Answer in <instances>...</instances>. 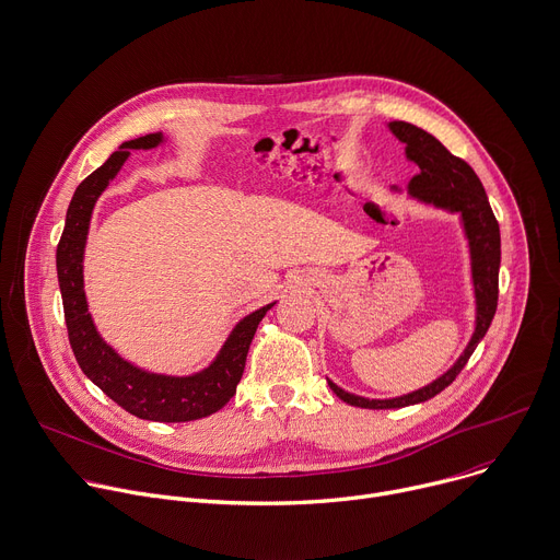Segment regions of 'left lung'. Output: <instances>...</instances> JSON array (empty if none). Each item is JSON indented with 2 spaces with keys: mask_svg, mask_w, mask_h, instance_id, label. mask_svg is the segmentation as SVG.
<instances>
[{
  "mask_svg": "<svg viewBox=\"0 0 560 560\" xmlns=\"http://www.w3.org/2000/svg\"><path fill=\"white\" fill-rule=\"evenodd\" d=\"M389 129L394 136L405 142L407 158L418 164V175L409 182V196L433 205L438 209L459 213L464 233L470 248V268H472V285H475V303H477V316H475V334L470 342L466 345L464 353L457 358V362L442 374L431 385L389 400H369L362 396L347 394L331 381H327L329 389L347 405L360 407V409H400L409 405H420L431 398H435L440 392H444L466 366L468 358L472 355L479 340L486 336L494 312H497V299H499V264H501V235L497 218L490 209L488 196L483 191V184L472 171L468 162L453 155L435 136L429 131L405 122L394 120L389 122Z\"/></svg>",
  "mask_w": 560,
  "mask_h": 560,
  "instance_id": "1",
  "label": "left lung"
}]
</instances>
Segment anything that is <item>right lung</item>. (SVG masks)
<instances>
[{"label": "right lung", "instance_id": "1", "mask_svg": "<svg viewBox=\"0 0 560 560\" xmlns=\"http://www.w3.org/2000/svg\"><path fill=\"white\" fill-rule=\"evenodd\" d=\"M162 140L164 136L158 131L122 142L120 149L114 151L103 166H98L77 186L74 198L68 207L66 229L57 246V275L68 338L83 374L107 398L140 420L191 422L220 411L235 396L257 325L275 303L244 316L226 338L218 358L194 376L151 374V371L138 369L136 364L122 360L101 338L88 312L83 292V250L90 218L98 196L107 189L109 179L120 171L129 158V151L153 149Z\"/></svg>", "mask_w": 560, "mask_h": 560}]
</instances>
